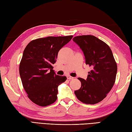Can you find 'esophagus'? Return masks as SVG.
Returning a JSON list of instances; mask_svg holds the SVG:
<instances>
[{
	"label": "esophagus",
	"instance_id": "obj_1",
	"mask_svg": "<svg viewBox=\"0 0 132 132\" xmlns=\"http://www.w3.org/2000/svg\"><path fill=\"white\" fill-rule=\"evenodd\" d=\"M68 79H69V80L73 79H74V77H71V76H69V75H68Z\"/></svg>",
	"mask_w": 132,
	"mask_h": 132
}]
</instances>
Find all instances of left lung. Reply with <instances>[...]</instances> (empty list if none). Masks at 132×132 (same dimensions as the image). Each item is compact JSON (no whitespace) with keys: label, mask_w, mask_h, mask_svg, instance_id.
Listing matches in <instances>:
<instances>
[{"label":"left lung","mask_w":132,"mask_h":132,"mask_svg":"<svg viewBox=\"0 0 132 132\" xmlns=\"http://www.w3.org/2000/svg\"><path fill=\"white\" fill-rule=\"evenodd\" d=\"M83 52L86 64L92 70L87 79L78 78L81 87L74 93L78 99L87 104L102 101L111 90L116 80L117 63L110 47L92 35L76 36L72 39Z\"/></svg>","instance_id":"1"}]
</instances>
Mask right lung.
I'll use <instances>...</instances> for the list:
<instances>
[{"label":"right lung","mask_w":132,"mask_h":132,"mask_svg":"<svg viewBox=\"0 0 132 132\" xmlns=\"http://www.w3.org/2000/svg\"><path fill=\"white\" fill-rule=\"evenodd\" d=\"M72 37L37 38L25 48L19 65L20 75L28 97L36 104L46 106L57 100L58 86L67 78L56 75L52 64L55 63L59 50Z\"/></svg>","instance_id":"1"}]
</instances>
